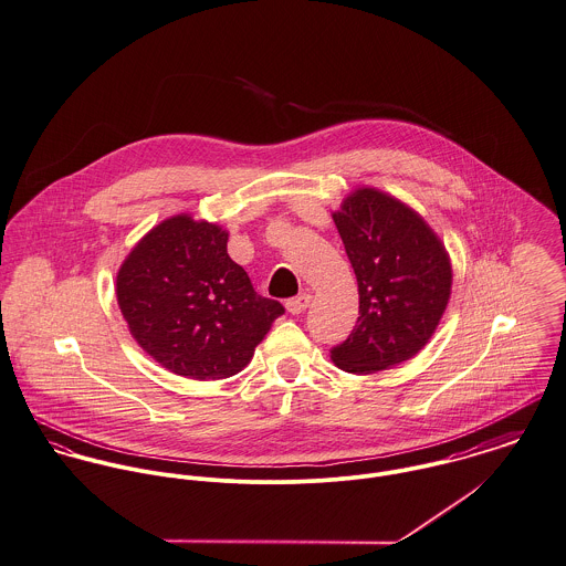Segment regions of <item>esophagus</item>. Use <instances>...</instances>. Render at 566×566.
<instances>
[{
	"instance_id": "obj_1",
	"label": "esophagus",
	"mask_w": 566,
	"mask_h": 566,
	"mask_svg": "<svg viewBox=\"0 0 566 566\" xmlns=\"http://www.w3.org/2000/svg\"><path fill=\"white\" fill-rule=\"evenodd\" d=\"M311 298H313V296L307 294V292H305V294H298V296H294V298H290V301H287V311H290L292 315L303 313V311L311 305Z\"/></svg>"
}]
</instances>
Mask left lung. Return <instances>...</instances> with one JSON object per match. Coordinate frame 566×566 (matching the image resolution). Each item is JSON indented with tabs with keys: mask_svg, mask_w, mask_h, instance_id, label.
I'll return each instance as SVG.
<instances>
[{
	"mask_svg": "<svg viewBox=\"0 0 566 566\" xmlns=\"http://www.w3.org/2000/svg\"><path fill=\"white\" fill-rule=\"evenodd\" d=\"M359 285V319L331 350L350 374H374L409 360L434 335L452 294V263L432 227L400 199L360 186L337 211Z\"/></svg>",
	"mask_w": 566,
	"mask_h": 566,
	"instance_id": "8db88e82",
	"label": "left lung"
}]
</instances>
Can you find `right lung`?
Wrapping results in <instances>:
<instances>
[{
  "mask_svg": "<svg viewBox=\"0 0 566 566\" xmlns=\"http://www.w3.org/2000/svg\"><path fill=\"white\" fill-rule=\"evenodd\" d=\"M229 231L177 213L145 233L116 272V303L138 346L168 371L220 380L242 371L283 315L227 253Z\"/></svg>",
  "mask_w": 566,
  "mask_h": 566,
  "instance_id": "right-lung-1",
  "label": "right lung"
}]
</instances>
